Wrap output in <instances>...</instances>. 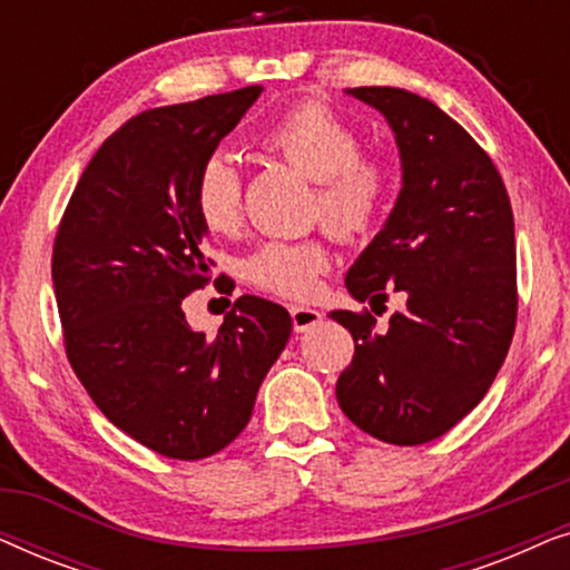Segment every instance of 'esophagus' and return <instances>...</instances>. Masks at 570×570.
I'll list each match as a JSON object with an SVG mask.
<instances>
[{
  "instance_id": "1",
  "label": "esophagus",
  "mask_w": 570,
  "mask_h": 570,
  "mask_svg": "<svg viewBox=\"0 0 570 570\" xmlns=\"http://www.w3.org/2000/svg\"><path fill=\"white\" fill-rule=\"evenodd\" d=\"M291 316H293V330L295 332H308L311 326H316L322 322V314L316 308L308 306H291Z\"/></svg>"
}]
</instances>
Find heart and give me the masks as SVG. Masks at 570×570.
<instances>
[{
  "label": "heart",
  "instance_id": "obj_1",
  "mask_svg": "<svg viewBox=\"0 0 570 570\" xmlns=\"http://www.w3.org/2000/svg\"><path fill=\"white\" fill-rule=\"evenodd\" d=\"M262 145L316 181L314 217L340 238H363L376 228L392 194L386 160L361 155V135L318 100L287 108L264 129ZM194 209L207 230L230 236L244 223V178L230 155L215 153L194 178ZM330 267L324 240H264L244 262L254 287L283 298H311Z\"/></svg>",
  "mask_w": 570,
  "mask_h": 570
}]
</instances>
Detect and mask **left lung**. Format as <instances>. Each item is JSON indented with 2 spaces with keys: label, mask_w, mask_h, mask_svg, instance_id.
<instances>
[{
  "label": "left lung",
  "mask_w": 570,
  "mask_h": 570,
  "mask_svg": "<svg viewBox=\"0 0 570 570\" xmlns=\"http://www.w3.org/2000/svg\"><path fill=\"white\" fill-rule=\"evenodd\" d=\"M347 92L392 127L402 189L345 285L371 308L386 291L407 308L384 330L368 311H332L355 340L337 402L373 439L417 446L478 407L509 353L519 303L513 213L493 160L439 106L402 88Z\"/></svg>",
  "instance_id": "left-lung-1"
}]
</instances>
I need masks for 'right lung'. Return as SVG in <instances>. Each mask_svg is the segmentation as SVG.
<instances>
[{"label":"right lung","mask_w":570,"mask_h":570,"mask_svg":"<svg viewBox=\"0 0 570 570\" xmlns=\"http://www.w3.org/2000/svg\"><path fill=\"white\" fill-rule=\"evenodd\" d=\"M259 85L150 108L114 131L77 181L53 240L65 347L90 400L163 456H213L244 431L293 332L277 303L240 295L213 340L184 298L207 285L194 178Z\"/></svg>","instance_id":"obj_1"}]
</instances>
